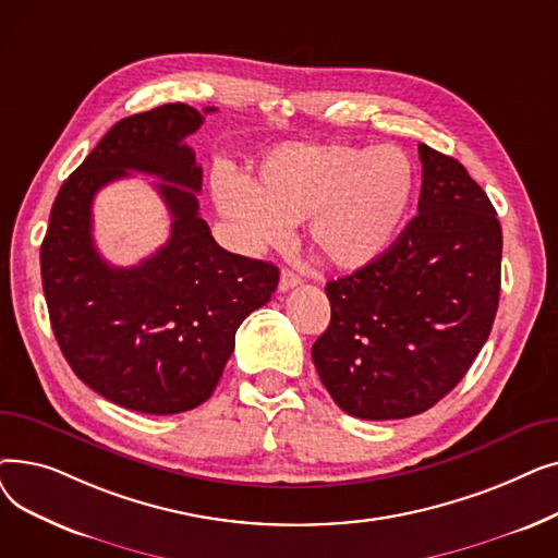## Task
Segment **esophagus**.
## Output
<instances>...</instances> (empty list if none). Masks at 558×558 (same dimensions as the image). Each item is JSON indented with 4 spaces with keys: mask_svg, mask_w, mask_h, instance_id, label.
Instances as JSON below:
<instances>
[{
    "mask_svg": "<svg viewBox=\"0 0 558 558\" xmlns=\"http://www.w3.org/2000/svg\"><path fill=\"white\" fill-rule=\"evenodd\" d=\"M303 282V278L299 276V274H294V271H289V269H282L280 271V291H289V289H294V287H299Z\"/></svg>",
    "mask_w": 558,
    "mask_h": 558,
    "instance_id": "1",
    "label": "esophagus"
}]
</instances>
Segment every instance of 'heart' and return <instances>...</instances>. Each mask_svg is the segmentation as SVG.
<instances>
[{
	"mask_svg": "<svg viewBox=\"0 0 558 558\" xmlns=\"http://www.w3.org/2000/svg\"><path fill=\"white\" fill-rule=\"evenodd\" d=\"M213 194L244 251L276 246L289 223L307 219L320 257L360 269L398 238L414 198V165L396 146L284 144L259 158L248 181L219 173Z\"/></svg>",
	"mask_w": 558,
	"mask_h": 558,
	"instance_id": "obj_1",
	"label": "heart"
}]
</instances>
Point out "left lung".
<instances>
[{
  "mask_svg": "<svg viewBox=\"0 0 558 558\" xmlns=\"http://www.w3.org/2000/svg\"><path fill=\"white\" fill-rule=\"evenodd\" d=\"M418 215L366 267L330 280L332 318L312 345L345 414L398 421L448 396L486 343L500 303L502 228L465 167L418 144Z\"/></svg>",
  "mask_w": 558,
  "mask_h": 558,
  "instance_id": "8db88e82",
  "label": "left lung"
}]
</instances>
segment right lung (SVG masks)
Returning <instances> with one entry per match:
<instances>
[{
    "instance_id": "1",
    "label": "right lung",
    "mask_w": 558,
    "mask_h": 558,
    "mask_svg": "<svg viewBox=\"0 0 558 558\" xmlns=\"http://www.w3.org/2000/svg\"><path fill=\"white\" fill-rule=\"evenodd\" d=\"M208 112L165 104L117 122L58 190L40 246L53 337L81 383L142 414L208 400L242 320L278 287V267L221 248L198 215L203 169L185 137ZM131 170L160 178L172 215L165 247L110 268L92 240V201Z\"/></svg>"
}]
</instances>
